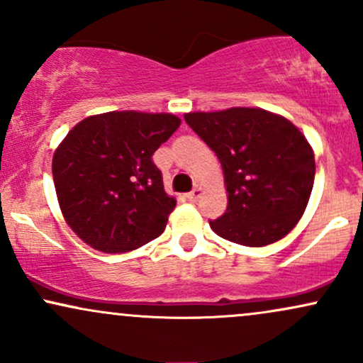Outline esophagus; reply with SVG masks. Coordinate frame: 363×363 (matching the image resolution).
Returning a JSON list of instances; mask_svg holds the SVG:
<instances>
[{"mask_svg": "<svg viewBox=\"0 0 363 363\" xmlns=\"http://www.w3.org/2000/svg\"><path fill=\"white\" fill-rule=\"evenodd\" d=\"M203 194V189H201V186H196L194 187V189L193 191H191V193L189 194H187V199H189V201H198V199H199V196H201Z\"/></svg>", "mask_w": 363, "mask_h": 363, "instance_id": "obj_1", "label": "esophagus"}]
</instances>
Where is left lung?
<instances>
[{
    "instance_id": "1",
    "label": "left lung",
    "mask_w": 363,
    "mask_h": 363,
    "mask_svg": "<svg viewBox=\"0 0 363 363\" xmlns=\"http://www.w3.org/2000/svg\"><path fill=\"white\" fill-rule=\"evenodd\" d=\"M186 123L218 157L227 211L210 222L230 242L262 247L302 218L315 176L314 150L291 121L257 107L187 112Z\"/></svg>"
}]
</instances>
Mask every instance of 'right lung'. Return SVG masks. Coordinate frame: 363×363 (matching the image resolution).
Here are the masks:
<instances>
[{"instance_id":"right-lung-1","label":"right lung","mask_w":363,"mask_h":363,"mask_svg":"<svg viewBox=\"0 0 363 363\" xmlns=\"http://www.w3.org/2000/svg\"><path fill=\"white\" fill-rule=\"evenodd\" d=\"M179 126L167 112L112 111L69 129L54 152L52 179L65 222L83 242L129 252L165 230L176 198L152 155Z\"/></svg>"}]
</instances>
